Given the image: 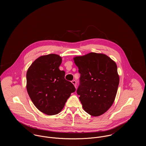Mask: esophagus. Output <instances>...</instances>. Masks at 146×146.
<instances>
[{
  "label": "esophagus",
  "instance_id": "obj_1",
  "mask_svg": "<svg viewBox=\"0 0 146 146\" xmlns=\"http://www.w3.org/2000/svg\"><path fill=\"white\" fill-rule=\"evenodd\" d=\"M71 82H72V83L74 84V85L75 86V87L76 88V82L75 80H72Z\"/></svg>",
  "mask_w": 146,
  "mask_h": 146
}]
</instances>
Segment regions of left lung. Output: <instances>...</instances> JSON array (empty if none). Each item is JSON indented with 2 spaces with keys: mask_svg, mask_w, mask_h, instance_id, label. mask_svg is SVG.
Returning a JSON list of instances; mask_svg holds the SVG:
<instances>
[{
  "mask_svg": "<svg viewBox=\"0 0 146 146\" xmlns=\"http://www.w3.org/2000/svg\"><path fill=\"white\" fill-rule=\"evenodd\" d=\"M74 60L80 74L76 92L84 111L93 116L104 114L113 104L117 91L116 63L106 54L92 52Z\"/></svg>",
  "mask_w": 146,
  "mask_h": 146,
  "instance_id": "obj_1",
  "label": "left lung"
}]
</instances>
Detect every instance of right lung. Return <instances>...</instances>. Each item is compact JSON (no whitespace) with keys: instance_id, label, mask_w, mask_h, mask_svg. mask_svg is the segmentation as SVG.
I'll use <instances>...</instances> for the list:
<instances>
[{"instance_id":"1","label":"right lung","mask_w":146,"mask_h":146,"mask_svg":"<svg viewBox=\"0 0 146 146\" xmlns=\"http://www.w3.org/2000/svg\"><path fill=\"white\" fill-rule=\"evenodd\" d=\"M61 57L56 54L42 56L29 67L26 89L35 107L48 115L58 114L76 89L64 79L65 72L59 66Z\"/></svg>"}]
</instances>
